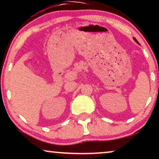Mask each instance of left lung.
Masks as SVG:
<instances>
[{
	"instance_id": "8db88e82",
	"label": "left lung",
	"mask_w": 159,
	"mask_h": 159,
	"mask_svg": "<svg viewBox=\"0 0 159 159\" xmlns=\"http://www.w3.org/2000/svg\"><path fill=\"white\" fill-rule=\"evenodd\" d=\"M134 41H135V42H136L137 43H138V45H140V43H139V42H138V40H136V39H135V38H134Z\"/></svg>"
}]
</instances>
